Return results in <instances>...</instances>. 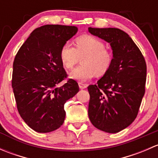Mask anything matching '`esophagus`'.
I'll return each mask as SVG.
<instances>
[{
	"instance_id": "obj_1",
	"label": "esophagus",
	"mask_w": 158,
	"mask_h": 158,
	"mask_svg": "<svg viewBox=\"0 0 158 158\" xmlns=\"http://www.w3.org/2000/svg\"><path fill=\"white\" fill-rule=\"evenodd\" d=\"M79 89H83L87 88L88 85H87V84L83 83V82H79Z\"/></svg>"
}]
</instances>
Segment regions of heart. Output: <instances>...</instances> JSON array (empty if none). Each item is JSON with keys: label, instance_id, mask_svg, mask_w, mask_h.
Here are the masks:
<instances>
[{"label": "heart", "instance_id": "heart-1", "mask_svg": "<svg viewBox=\"0 0 158 158\" xmlns=\"http://www.w3.org/2000/svg\"><path fill=\"white\" fill-rule=\"evenodd\" d=\"M75 48L66 43L60 49V56L66 69H72L81 58L82 65L69 73V77L85 82L98 75L106 74L112 63V53L106 49L104 43L89 35L76 38Z\"/></svg>", "mask_w": 158, "mask_h": 158}]
</instances>
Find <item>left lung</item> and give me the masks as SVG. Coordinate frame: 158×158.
I'll use <instances>...</instances> for the list:
<instances>
[{
	"instance_id": "8db88e82",
	"label": "left lung",
	"mask_w": 158,
	"mask_h": 158,
	"mask_svg": "<svg viewBox=\"0 0 158 158\" xmlns=\"http://www.w3.org/2000/svg\"><path fill=\"white\" fill-rule=\"evenodd\" d=\"M89 32L109 43L113 54L107 73L96 85L88 87L89 117L96 128L117 133L128 127L138 115L145 92V60L123 30L89 27Z\"/></svg>"
}]
</instances>
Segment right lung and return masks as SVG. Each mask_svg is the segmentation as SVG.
<instances>
[{
    "mask_svg": "<svg viewBox=\"0 0 158 158\" xmlns=\"http://www.w3.org/2000/svg\"><path fill=\"white\" fill-rule=\"evenodd\" d=\"M78 31L75 26L44 25L35 29L21 46L13 64L12 87L17 110L35 131L47 133L60 128L66 117L64 104L79 88L66 78L60 60L62 47Z\"/></svg>",
    "mask_w": 158,
    "mask_h": 158,
    "instance_id": "obj_1",
    "label": "right lung"
}]
</instances>
